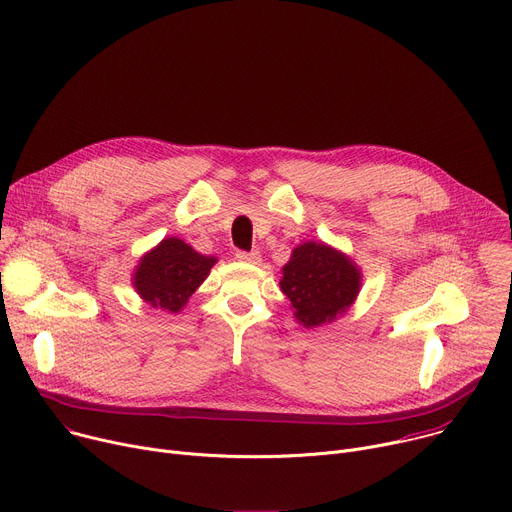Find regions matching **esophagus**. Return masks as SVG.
I'll list each match as a JSON object with an SVG mask.
<instances>
[{
  "label": "esophagus",
  "mask_w": 512,
  "mask_h": 512,
  "mask_svg": "<svg viewBox=\"0 0 512 512\" xmlns=\"http://www.w3.org/2000/svg\"><path fill=\"white\" fill-rule=\"evenodd\" d=\"M239 261H245V263H259V259H261V255L257 253V251H237V255H235Z\"/></svg>",
  "instance_id": "34e87169"
}]
</instances>
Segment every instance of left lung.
Here are the masks:
<instances>
[{
  "instance_id": "left-lung-1",
  "label": "left lung",
  "mask_w": 512,
  "mask_h": 512,
  "mask_svg": "<svg viewBox=\"0 0 512 512\" xmlns=\"http://www.w3.org/2000/svg\"><path fill=\"white\" fill-rule=\"evenodd\" d=\"M359 280L351 259L322 243H304L294 249L280 286L304 327H318L351 306Z\"/></svg>"
}]
</instances>
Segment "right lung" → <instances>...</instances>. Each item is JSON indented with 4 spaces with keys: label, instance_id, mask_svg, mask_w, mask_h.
Here are the masks:
<instances>
[{
    "label": "right lung",
    "instance_id": "1",
    "mask_svg": "<svg viewBox=\"0 0 512 512\" xmlns=\"http://www.w3.org/2000/svg\"><path fill=\"white\" fill-rule=\"evenodd\" d=\"M214 257L196 253L181 239H165L147 253L134 273V288L151 306L179 312L196 288L206 280Z\"/></svg>",
    "mask_w": 512,
    "mask_h": 512
}]
</instances>
